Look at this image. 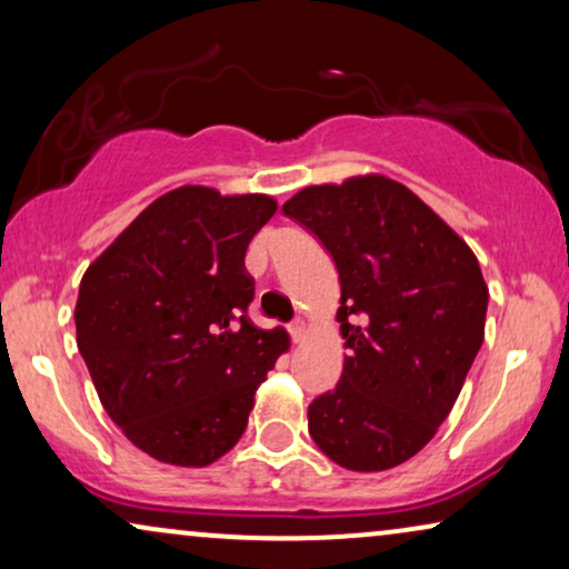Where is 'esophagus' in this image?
Here are the masks:
<instances>
[{
	"instance_id": "1",
	"label": "esophagus",
	"mask_w": 569,
	"mask_h": 569,
	"mask_svg": "<svg viewBox=\"0 0 569 569\" xmlns=\"http://www.w3.org/2000/svg\"><path fill=\"white\" fill-rule=\"evenodd\" d=\"M302 333H306V323H302L300 318H295V321L290 323V337H292L295 345H298V341L302 339Z\"/></svg>"
}]
</instances>
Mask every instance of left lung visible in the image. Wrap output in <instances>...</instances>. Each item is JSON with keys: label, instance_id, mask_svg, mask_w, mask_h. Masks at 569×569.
<instances>
[{"label": "left lung", "instance_id": "left-lung-1", "mask_svg": "<svg viewBox=\"0 0 569 569\" xmlns=\"http://www.w3.org/2000/svg\"><path fill=\"white\" fill-rule=\"evenodd\" d=\"M282 212L337 263L349 355L308 407V432L349 471L393 469L435 438L485 341L487 284L471 248L383 176L308 186Z\"/></svg>", "mask_w": 569, "mask_h": 569}]
</instances>
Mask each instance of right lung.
<instances>
[{"mask_svg":"<svg viewBox=\"0 0 569 569\" xmlns=\"http://www.w3.org/2000/svg\"><path fill=\"white\" fill-rule=\"evenodd\" d=\"M277 212L263 193L183 186L154 199L84 271L77 347L108 417L139 450L209 466L240 440L287 349L248 321L246 248Z\"/></svg>","mask_w":569,"mask_h":569,"instance_id":"right-lung-1","label":"right lung"}]
</instances>
